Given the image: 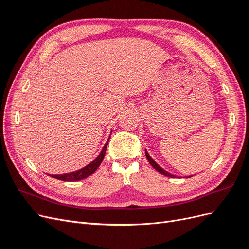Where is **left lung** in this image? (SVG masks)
<instances>
[{
    "label": "left lung",
    "mask_w": 249,
    "mask_h": 249,
    "mask_svg": "<svg viewBox=\"0 0 249 249\" xmlns=\"http://www.w3.org/2000/svg\"><path fill=\"white\" fill-rule=\"evenodd\" d=\"M145 156H146V158H147L148 162L150 163V165H152V166H153L157 171H159L160 173H162V175H164V176H167V177H170V178H176V176H173V175H171V173H169V172H167L166 170H164L163 168H161V167L159 166V165H158V164L153 160V158L148 155V153L146 152V150H145ZM190 177H192V176H190Z\"/></svg>",
    "instance_id": "8db88e82"
}]
</instances>
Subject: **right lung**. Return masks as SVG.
Here are the masks:
<instances>
[{
    "instance_id": "add662e5",
    "label": "right lung",
    "mask_w": 249,
    "mask_h": 249,
    "mask_svg": "<svg viewBox=\"0 0 249 249\" xmlns=\"http://www.w3.org/2000/svg\"><path fill=\"white\" fill-rule=\"evenodd\" d=\"M109 139H108L106 144H105V146L103 147L101 154L95 158V160H93L91 163L88 164L87 166L83 167L77 171H73V172L63 173V175H51V177L54 178H57V179H60V180H64V182H74V180H81V179H84L85 178L89 177L101 165L104 157H105V154H106V149H107Z\"/></svg>"
}]
</instances>
